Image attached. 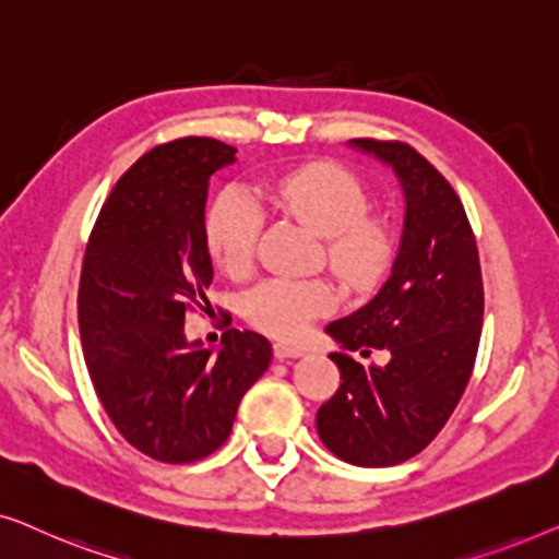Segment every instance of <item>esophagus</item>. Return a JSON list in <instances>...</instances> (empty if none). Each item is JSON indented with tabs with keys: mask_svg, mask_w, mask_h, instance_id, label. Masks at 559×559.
<instances>
[{
	"mask_svg": "<svg viewBox=\"0 0 559 559\" xmlns=\"http://www.w3.org/2000/svg\"><path fill=\"white\" fill-rule=\"evenodd\" d=\"M302 354H305V348L293 346V343H285V341L274 343V358H280V361H285V358H297Z\"/></svg>",
	"mask_w": 559,
	"mask_h": 559,
	"instance_id": "34e87169",
	"label": "esophagus"
}]
</instances>
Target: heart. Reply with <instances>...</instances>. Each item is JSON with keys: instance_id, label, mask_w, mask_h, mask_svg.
<instances>
[{"instance_id": "obj_1", "label": "heart", "mask_w": 559, "mask_h": 559, "mask_svg": "<svg viewBox=\"0 0 559 559\" xmlns=\"http://www.w3.org/2000/svg\"><path fill=\"white\" fill-rule=\"evenodd\" d=\"M264 193L323 236L325 262L348 287L377 285L394 257V228L369 213V190L335 163H310L264 180ZM264 213L241 188H226L205 213V247L221 272L243 277L251 270ZM333 289L320 280L272 277L243 297V312L262 331L295 338L331 310Z\"/></svg>"}]
</instances>
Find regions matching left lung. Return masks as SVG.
Returning a JSON list of instances; mask_svg holds the SVG:
<instances>
[{"mask_svg": "<svg viewBox=\"0 0 559 559\" xmlns=\"http://www.w3.org/2000/svg\"><path fill=\"white\" fill-rule=\"evenodd\" d=\"M389 165L404 193V228L392 274L364 308L333 320L331 358L341 386L320 404L323 445L361 468L409 461L461 402L484 325V280L465 209L450 182L409 144L350 140ZM384 349V367L366 365Z\"/></svg>", "mask_w": 559, "mask_h": 559, "instance_id": "left-lung-1", "label": "left lung"}]
</instances>
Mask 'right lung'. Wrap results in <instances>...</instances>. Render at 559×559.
<instances>
[{"label":"right lung","instance_id":"right-lung-1","mask_svg":"<svg viewBox=\"0 0 559 559\" xmlns=\"http://www.w3.org/2000/svg\"><path fill=\"white\" fill-rule=\"evenodd\" d=\"M236 163L211 136L142 155L121 175L91 231L79 285L88 377L129 445L193 463L224 445L249 386L272 361L254 331H226L218 350L186 338V312L211 308L205 247L209 180Z\"/></svg>","mask_w":559,"mask_h":559}]
</instances>
